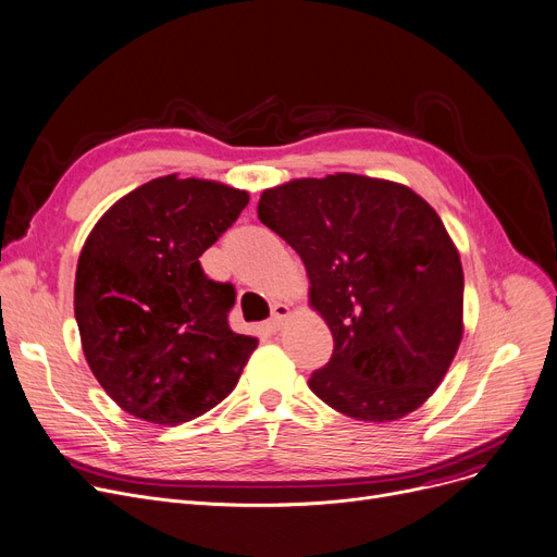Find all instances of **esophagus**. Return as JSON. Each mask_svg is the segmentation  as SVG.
<instances>
[{
    "instance_id": "obj_1",
    "label": "esophagus",
    "mask_w": 557,
    "mask_h": 557,
    "mask_svg": "<svg viewBox=\"0 0 557 557\" xmlns=\"http://www.w3.org/2000/svg\"><path fill=\"white\" fill-rule=\"evenodd\" d=\"M287 317H289V306H287V304H274L268 326H270L272 331H281V326L285 324Z\"/></svg>"
}]
</instances>
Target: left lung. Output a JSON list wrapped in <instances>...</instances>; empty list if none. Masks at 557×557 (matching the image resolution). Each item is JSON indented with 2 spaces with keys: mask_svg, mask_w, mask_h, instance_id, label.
<instances>
[{
  "mask_svg": "<svg viewBox=\"0 0 557 557\" xmlns=\"http://www.w3.org/2000/svg\"><path fill=\"white\" fill-rule=\"evenodd\" d=\"M258 220L301 256L335 342L310 389L376 423L426 404L465 333L462 262L435 208L404 183L335 172L262 190Z\"/></svg>",
  "mask_w": 557,
  "mask_h": 557,
  "instance_id": "obj_1",
  "label": "left lung"
}]
</instances>
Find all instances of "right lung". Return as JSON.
Returning <instances> with one entry per match:
<instances>
[{
    "label": "right lung",
    "mask_w": 557,
    "mask_h": 557,
    "mask_svg": "<svg viewBox=\"0 0 557 557\" xmlns=\"http://www.w3.org/2000/svg\"><path fill=\"white\" fill-rule=\"evenodd\" d=\"M249 193L168 174L117 199L86 237L74 317L95 379L138 419L178 426L240 381L258 337L233 333L228 283L199 256L237 220Z\"/></svg>",
    "instance_id": "1"
}]
</instances>
